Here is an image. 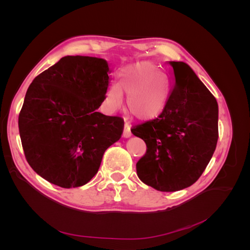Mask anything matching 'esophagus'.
I'll return each instance as SVG.
<instances>
[{
	"label": "esophagus",
	"instance_id": "34e87169",
	"mask_svg": "<svg viewBox=\"0 0 250 250\" xmlns=\"http://www.w3.org/2000/svg\"><path fill=\"white\" fill-rule=\"evenodd\" d=\"M123 137L124 138H130L131 137V131H130V127L128 124H125L124 126V130H123Z\"/></svg>",
	"mask_w": 250,
	"mask_h": 250
}]
</instances>
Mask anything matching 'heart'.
<instances>
[{"mask_svg":"<svg viewBox=\"0 0 250 250\" xmlns=\"http://www.w3.org/2000/svg\"><path fill=\"white\" fill-rule=\"evenodd\" d=\"M168 84L154 64L147 62L132 64L120 74L118 85H111L105 102L110 109H118L128 95L127 111L142 121L157 118L168 102Z\"/></svg>","mask_w":250,"mask_h":250,"instance_id":"heart-1","label":"heart"}]
</instances>
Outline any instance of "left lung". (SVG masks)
I'll use <instances>...</instances> for the list:
<instances>
[{
    "mask_svg": "<svg viewBox=\"0 0 250 250\" xmlns=\"http://www.w3.org/2000/svg\"><path fill=\"white\" fill-rule=\"evenodd\" d=\"M170 64L173 88L164 111L131 129L147 146L137 163L138 176L162 192L196 183L214 154L219 135L215 97L187 63Z\"/></svg>",
    "mask_w": 250,
    "mask_h": 250,
    "instance_id": "obj_1",
    "label": "left lung"
}]
</instances>
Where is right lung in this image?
Returning <instances> with one entry per match:
<instances>
[{
  "mask_svg": "<svg viewBox=\"0 0 250 250\" xmlns=\"http://www.w3.org/2000/svg\"><path fill=\"white\" fill-rule=\"evenodd\" d=\"M108 71L102 58L64 56L30 84L19 116L21 146L30 167L49 183L87 184L122 135V118L97 111L106 98Z\"/></svg>",
  "mask_w": 250,
  "mask_h": 250,
  "instance_id": "1",
  "label": "right lung"
}]
</instances>
